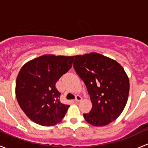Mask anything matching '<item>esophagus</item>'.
Segmentation results:
<instances>
[{
    "label": "esophagus",
    "instance_id": "34e87169",
    "mask_svg": "<svg viewBox=\"0 0 148 148\" xmlns=\"http://www.w3.org/2000/svg\"><path fill=\"white\" fill-rule=\"evenodd\" d=\"M82 98L81 96H77L76 97V99H75V102H80V101H82Z\"/></svg>",
    "mask_w": 148,
    "mask_h": 148
}]
</instances>
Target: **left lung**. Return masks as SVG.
I'll return each instance as SVG.
<instances>
[{
  "label": "left lung",
  "mask_w": 148,
  "mask_h": 148,
  "mask_svg": "<svg viewBox=\"0 0 148 148\" xmlns=\"http://www.w3.org/2000/svg\"><path fill=\"white\" fill-rule=\"evenodd\" d=\"M74 68L86 84L92 101L91 111L84 114L85 120L96 127L115 120L129 95V78L123 67L114 59L91 52L75 56Z\"/></svg>",
  "instance_id": "1"
}]
</instances>
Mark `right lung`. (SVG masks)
Wrapping results in <instances>:
<instances>
[{"instance_id":"obj_1","label":"right lung","mask_w":148,"mask_h":148,"mask_svg":"<svg viewBox=\"0 0 148 148\" xmlns=\"http://www.w3.org/2000/svg\"><path fill=\"white\" fill-rule=\"evenodd\" d=\"M74 56L44 54L21 69L16 83V96L21 110L31 121L53 126L64 117L69 105L59 100L55 84L72 66Z\"/></svg>"}]
</instances>
